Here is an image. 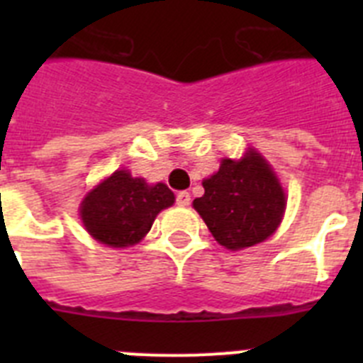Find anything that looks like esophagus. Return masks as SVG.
<instances>
[{
    "label": "esophagus",
    "mask_w": 363,
    "mask_h": 363,
    "mask_svg": "<svg viewBox=\"0 0 363 363\" xmlns=\"http://www.w3.org/2000/svg\"><path fill=\"white\" fill-rule=\"evenodd\" d=\"M176 203L182 205V207H187V205H191V194H189L187 191H182L176 194Z\"/></svg>",
    "instance_id": "obj_1"
}]
</instances>
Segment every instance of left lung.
<instances>
[{"label":"left lung","mask_w":363,"mask_h":363,"mask_svg":"<svg viewBox=\"0 0 363 363\" xmlns=\"http://www.w3.org/2000/svg\"><path fill=\"white\" fill-rule=\"evenodd\" d=\"M205 194L192 201L220 245L240 251L264 242L280 225L285 192L265 158L249 149L242 160H221L203 179Z\"/></svg>","instance_id":"obj_1"}]
</instances>
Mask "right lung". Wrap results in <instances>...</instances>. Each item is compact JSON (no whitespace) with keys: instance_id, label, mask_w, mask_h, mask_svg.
Wrapping results in <instances>:
<instances>
[{"instance_id":"1","label":"right lung","mask_w":363,"mask_h":363,"mask_svg":"<svg viewBox=\"0 0 363 363\" xmlns=\"http://www.w3.org/2000/svg\"><path fill=\"white\" fill-rule=\"evenodd\" d=\"M174 203V194L165 184L149 185L133 178L129 171L112 172L86 192L79 216L86 233L108 247H129L150 230L160 211Z\"/></svg>"}]
</instances>
